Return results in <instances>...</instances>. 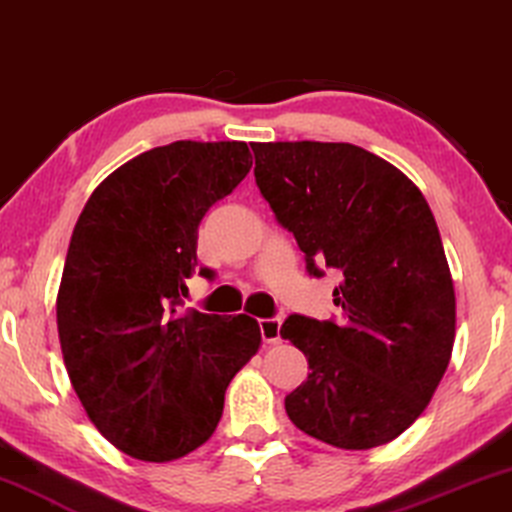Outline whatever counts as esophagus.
<instances>
[{
  "label": "esophagus",
  "mask_w": 512,
  "mask_h": 512,
  "mask_svg": "<svg viewBox=\"0 0 512 512\" xmlns=\"http://www.w3.org/2000/svg\"><path fill=\"white\" fill-rule=\"evenodd\" d=\"M258 328H261V338L265 345H275L282 338H279V331H282V319H261L258 321Z\"/></svg>",
  "instance_id": "34e87169"
}]
</instances>
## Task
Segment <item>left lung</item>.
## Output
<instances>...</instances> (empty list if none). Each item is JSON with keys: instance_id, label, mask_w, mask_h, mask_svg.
Instances as JSON below:
<instances>
[{"instance_id": "obj_1", "label": "left lung", "mask_w": 512, "mask_h": 512, "mask_svg": "<svg viewBox=\"0 0 512 512\" xmlns=\"http://www.w3.org/2000/svg\"><path fill=\"white\" fill-rule=\"evenodd\" d=\"M254 177L307 272L338 270L340 319L282 324L312 373L284 398L307 436L370 450L408 429L443 380L454 286L429 202L401 170L354 144H251Z\"/></svg>"}]
</instances>
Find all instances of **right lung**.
<instances>
[{
	"label": "right lung",
	"mask_w": 512,
	"mask_h": 512,
	"mask_svg": "<svg viewBox=\"0 0 512 512\" xmlns=\"http://www.w3.org/2000/svg\"><path fill=\"white\" fill-rule=\"evenodd\" d=\"M251 170L244 142H172L111 172L76 221L58 291L65 368L118 450L172 461L212 436L258 321L181 312L198 226Z\"/></svg>",
	"instance_id": "add662e5"
}]
</instances>
